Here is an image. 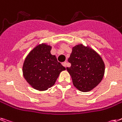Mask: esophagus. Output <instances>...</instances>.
Instances as JSON below:
<instances>
[{
    "label": "esophagus",
    "instance_id": "34e87169",
    "mask_svg": "<svg viewBox=\"0 0 122 122\" xmlns=\"http://www.w3.org/2000/svg\"><path fill=\"white\" fill-rule=\"evenodd\" d=\"M62 64H63V66H64V67H66V65H67V63H66V62H63V63H62Z\"/></svg>",
    "mask_w": 122,
    "mask_h": 122
}]
</instances>
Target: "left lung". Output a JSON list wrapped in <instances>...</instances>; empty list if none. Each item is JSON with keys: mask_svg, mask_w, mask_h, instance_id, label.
Masks as SVG:
<instances>
[{"mask_svg": "<svg viewBox=\"0 0 122 122\" xmlns=\"http://www.w3.org/2000/svg\"><path fill=\"white\" fill-rule=\"evenodd\" d=\"M68 61L71 67L66 70L71 75L73 85L81 92H90L102 80L105 64L93 49L82 44L75 46Z\"/></svg>", "mask_w": 122, "mask_h": 122, "instance_id": "1", "label": "left lung"}]
</instances>
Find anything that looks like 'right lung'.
I'll use <instances>...</instances> for the list:
<instances>
[{
  "label": "right lung",
  "mask_w": 122,
  "mask_h": 122,
  "mask_svg": "<svg viewBox=\"0 0 122 122\" xmlns=\"http://www.w3.org/2000/svg\"><path fill=\"white\" fill-rule=\"evenodd\" d=\"M51 47L46 44L37 46L27 56L22 67L24 78L36 90L45 91L54 85L66 68L51 54Z\"/></svg>",
  "instance_id": "add662e5"
}]
</instances>
